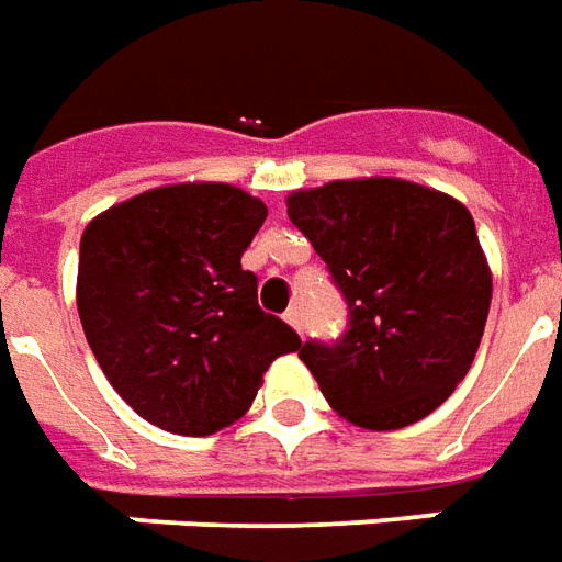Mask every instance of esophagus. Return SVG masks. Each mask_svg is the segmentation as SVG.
Masks as SVG:
<instances>
[{
	"mask_svg": "<svg viewBox=\"0 0 562 562\" xmlns=\"http://www.w3.org/2000/svg\"><path fill=\"white\" fill-rule=\"evenodd\" d=\"M285 322L292 324L297 334H303V313H301V310H297V306H292V310H285Z\"/></svg>",
	"mask_w": 562,
	"mask_h": 562,
	"instance_id": "esophagus-1",
	"label": "esophagus"
}]
</instances>
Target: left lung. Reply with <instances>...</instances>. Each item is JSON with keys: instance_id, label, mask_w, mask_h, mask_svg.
Masks as SVG:
<instances>
[{"instance_id": "left-lung-1", "label": "left lung", "mask_w": 562, "mask_h": 562, "mask_svg": "<svg viewBox=\"0 0 562 562\" xmlns=\"http://www.w3.org/2000/svg\"><path fill=\"white\" fill-rule=\"evenodd\" d=\"M289 220L327 265L348 324L301 360L324 398L363 429H402L464 381L492 273L468 207L398 178L330 181L289 196Z\"/></svg>"}]
</instances>
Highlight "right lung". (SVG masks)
<instances>
[{"mask_svg": "<svg viewBox=\"0 0 562 562\" xmlns=\"http://www.w3.org/2000/svg\"><path fill=\"white\" fill-rule=\"evenodd\" d=\"M268 217L228 184L148 190L91 220L80 240L77 310L115 393L176 435L244 417L261 375L301 336L259 306L240 256Z\"/></svg>", "mask_w": 562, "mask_h": 562, "instance_id": "right-lung-1", "label": "right lung"}]
</instances>
